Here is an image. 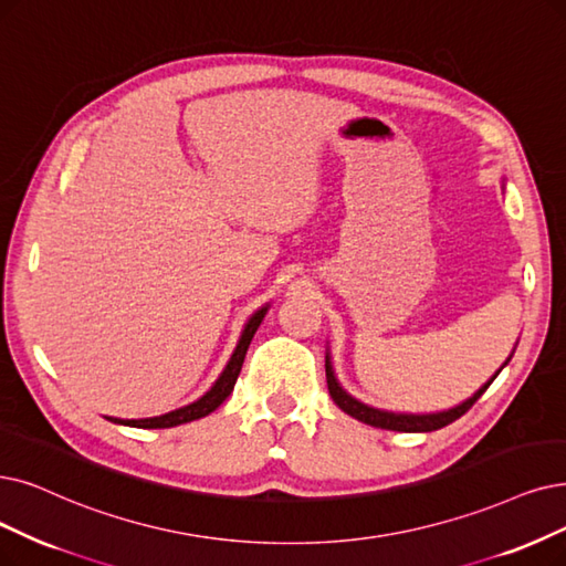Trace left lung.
Wrapping results in <instances>:
<instances>
[{
  "instance_id": "left-lung-1",
  "label": "left lung",
  "mask_w": 566,
  "mask_h": 566,
  "mask_svg": "<svg viewBox=\"0 0 566 566\" xmlns=\"http://www.w3.org/2000/svg\"><path fill=\"white\" fill-rule=\"evenodd\" d=\"M517 346V344H515ZM515 348L511 350V355L506 357L504 365L494 371V376L485 382V386H481L476 392H473L469 399H464L462 403L453 406V409H446V411H437V413H397V411H386V409H374V406L365 403L355 399L353 395H348L342 382L336 380V374H334V365H332V353L327 348L325 353V374H327V388H329V395L334 399V403L342 409L344 413H348L350 418L365 422V424H371V427H380V429H392V432H434V429H441L450 422H455L460 416H464L473 403L479 401V397L490 388V382L500 376V371L509 365L511 357H513Z\"/></svg>"
}]
</instances>
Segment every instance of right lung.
<instances>
[{
  "mask_svg": "<svg viewBox=\"0 0 566 566\" xmlns=\"http://www.w3.org/2000/svg\"><path fill=\"white\" fill-rule=\"evenodd\" d=\"M269 311V304H264L262 308H258L251 318H248V323L243 325L241 329V336H239V344L230 357L228 365H224L222 374L218 376V380L211 386L209 392L201 395L197 401L188 403V406H180V409L176 411H169L165 416H155V418H142V420H120V418H108L111 422L116 424H129V427H142V429H165V427H176V424H186V422H192V420H199L205 418L209 413H213L218 406L228 399L234 390V382L239 378V371L243 367V357H245V350L248 346H251L253 336L260 327V323L264 321V315Z\"/></svg>",
  "mask_w": 566,
  "mask_h": 566,
  "instance_id": "add662e5",
  "label": "right lung"
}]
</instances>
